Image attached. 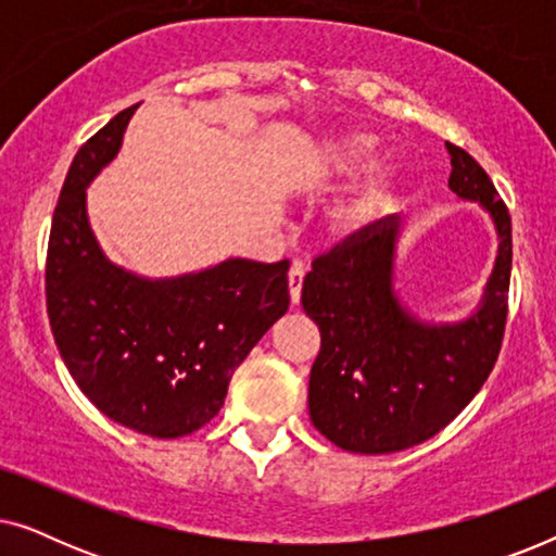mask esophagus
Returning <instances> with one entry per match:
<instances>
[{
	"label": "esophagus",
	"mask_w": 556,
	"mask_h": 556,
	"mask_svg": "<svg viewBox=\"0 0 556 556\" xmlns=\"http://www.w3.org/2000/svg\"><path fill=\"white\" fill-rule=\"evenodd\" d=\"M301 286H303V268L299 263L288 270V293H291V303L295 306L301 299Z\"/></svg>",
	"instance_id": "obj_1"
}]
</instances>
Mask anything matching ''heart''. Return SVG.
I'll use <instances>...</instances> for the list:
<instances>
[{"mask_svg": "<svg viewBox=\"0 0 556 556\" xmlns=\"http://www.w3.org/2000/svg\"><path fill=\"white\" fill-rule=\"evenodd\" d=\"M371 151H375V143L367 134H333L308 151L303 169L318 179L352 177V174L362 172L369 164ZM394 181H397V177H394L390 166L371 169L369 177L329 212V230L333 238L352 240L369 232L390 207Z\"/></svg>", "mask_w": 556, "mask_h": 556, "instance_id": "b5f03b06", "label": "heart"}]
</instances>
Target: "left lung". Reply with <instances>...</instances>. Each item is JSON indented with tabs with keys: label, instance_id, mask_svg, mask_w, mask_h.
<instances>
[{
	"label": "left lung",
	"instance_id": "left-lung-1",
	"mask_svg": "<svg viewBox=\"0 0 556 556\" xmlns=\"http://www.w3.org/2000/svg\"><path fill=\"white\" fill-rule=\"evenodd\" d=\"M451 154L447 187L489 212L498 253L476 311L460 321H425L394 288L397 215L316 257L301 306L321 331L308 379L314 428L341 451L397 453L435 435L476 397L498 359L511 278V217L468 151Z\"/></svg>",
	"mask_w": 556,
	"mask_h": 556
}]
</instances>
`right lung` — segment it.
I'll use <instances>...</instances> for the list:
<instances>
[{
  "label": "right lung",
  "instance_id": "1",
  "mask_svg": "<svg viewBox=\"0 0 556 556\" xmlns=\"http://www.w3.org/2000/svg\"><path fill=\"white\" fill-rule=\"evenodd\" d=\"M136 109L90 136L67 169L48 245V316L67 371L105 417L181 438L219 413L232 371L288 311V261L227 257L172 278L111 263L86 189L116 159Z\"/></svg>",
  "mask_w": 556,
  "mask_h": 556
}]
</instances>
